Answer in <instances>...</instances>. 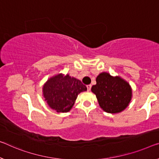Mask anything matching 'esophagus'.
<instances>
[{"label":"esophagus","mask_w":159,"mask_h":159,"mask_svg":"<svg viewBox=\"0 0 159 159\" xmlns=\"http://www.w3.org/2000/svg\"><path fill=\"white\" fill-rule=\"evenodd\" d=\"M91 87H92L91 84H88V85H87V88L88 91H89V90L91 89Z\"/></svg>","instance_id":"1"}]
</instances>
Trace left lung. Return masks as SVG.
<instances>
[{"label": "left lung", "instance_id": "8db88e82", "mask_svg": "<svg viewBox=\"0 0 159 159\" xmlns=\"http://www.w3.org/2000/svg\"><path fill=\"white\" fill-rule=\"evenodd\" d=\"M91 91L96 95L99 107L105 112L116 114L124 111L131 102L132 89L129 83L119 76L102 72Z\"/></svg>", "mask_w": 159, "mask_h": 159}]
</instances>
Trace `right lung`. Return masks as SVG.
Returning a JSON list of instances; mask_svg holds the SVG:
<instances>
[{"label":"right lung","mask_w":159,"mask_h":159,"mask_svg":"<svg viewBox=\"0 0 159 159\" xmlns=\"http://www.w3.org/2000/svg\"><path fill=\"white\" fill-rule=\"evenodd\" d=\"M87 89L80 80L62 73L51 77L43 87V96L51 109L67 112L72 108L78 94Z\"/></svg>","instance_id":"1"}]
</instances>
